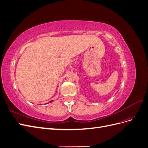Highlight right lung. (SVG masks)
Returning a JSON list of instances; mask_svg holds the SVG:
<instances>
[{
    "instance_id": "obj_1",
    "label": "right lung",
    "mask_w": 148,
    "mask_h": 148,
    "mask_svg": "<svg viewBox=\"0 0 148 148\" xmlns=\"http://www.w3.org/2000/svg\"><path fill=\"white\" fill-rule=\"evenodd\" d=\"M52 101H50V102H51ZM47 104H48V103H47Z\"/></svg>"
}]
</instances>
